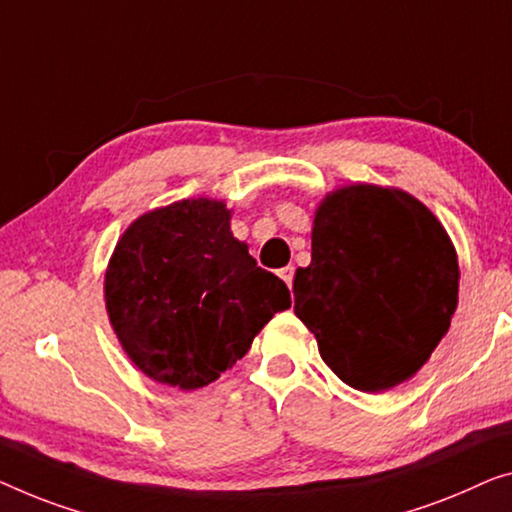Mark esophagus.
I'll list each match as a JSON object with an SVG mask.
<instances>
[{"label": "esophagus", "instance_id": "obj_1", "mask_svg": "<svg viewBox=\"0 0 512 512\" xmlns=\"http://www.w3.org/2000/svg\"><path fill=\"white\" fill-rule=\"evenodd\" d=\"M280 278L285 280V285L292 289V282H294V266H285V269H280Z\"/></svg>", "mask_w": 512, "mask_h": 512}]
</instances>
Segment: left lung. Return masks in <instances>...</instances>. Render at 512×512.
<instances>
[{"instance_id":"8db88e82","label":"left lung","mask_w":512,"mask_h":512,"mask_svg":"<svg viewBox=\"0 0 512 512\" xmlns=\"http://www.w3.org/2000/svg\"><path fill=\"white\" fill-rule=\"evenodd\" d=\"M460 266L434 213L398 188L352 183L319 204L294 312L345 384L381 393L423 368L457 308Z\"/></svg>"}]
</instances>
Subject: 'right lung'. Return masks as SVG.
Listing matches in <instances>:
<instances>
[{
  "mask_svg": "<svg viewBox=\"0 0 512 512\" xmlns=\"http://www.w3.org/2000/svg\"><path fill=\"white\" fill-rule=\"evenodd\" d=\"M225 202L197 197L144 213L105 271V308L128 358L158 384L195 391L230 370L292 305L278 276L234 239Z\"/></svg>",
  "mask_w": 512,
  "mask_h": 512,
  "instance_id": "add662e5",
  "label": "right lung"
}]
</instances>
